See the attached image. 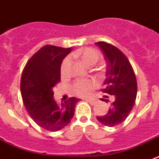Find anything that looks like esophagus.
<instances>
[{
    "mask_svg": "<svg viewBox=\"0 0 159 159\" xmlns=\"http://www.w3.org/2000/svg\"><path fill=\"white\" fill-rule=\"evenodd\" d=\"M85 101L88 102L90 104H91V105H94V104L96 103V102H97L95 99H85Z\"/></svg>",
    "mask_w": 159,
    "mask_h": 159,
    "instance_id": "esophagus-1",
    "label": "esophagus"
}]
</instances>
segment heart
I'll list each match as a JSON object with an SVG mask.
<instances>
[{
    "mask_svg": "<svg viewBox=\"0 0 159 159\" xmlns=\"http://www.w3.org/2000/svg\"><path fill=\"white\" fill-rule=\"evenodd\" d=\"M75 55L81 59L84 64L87 66L93 65L98 62L100 58V55L97 51L92 48H84L79 50L76 52ZM68 59L66 58L62 62L61 69L64 71ZM97 85L96 81L93 80H82L79 79L75 80L70 85V91L74 95L79 97H85L90 96Z\"/></svg>",
    "mask_w": 159,
    "mask_h": 159,
    "instance_id": "obj_1",
    "label": "heart"
}]
</instances>
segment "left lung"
<instances>
[{"label": "left lung", "mask_w": 159, "mask_h": 159, "mask_svg": "<svg viewBox=\"0 0 159 159\" xmlns=\"http://www.w3.org/2000/svg\"><path fill=\"white\" fill-rule=\"evenodd\" d=\"M96 44L102 49L107 63L105 88L101 90L107 96L101 100L109 102L107 95L115 97L107 114L97 116V119L104 125L113 127L124 122L131 112L137 94V82L129 59L119 48L104 41Z\"/></svg>", "instance_id": "left-lung-1"}]
</instances>
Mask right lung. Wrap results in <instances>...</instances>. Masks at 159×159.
Returning <instances> with one entry per match:
<instances>
[{"mask_svg": "<svg viewBox=\"0 0 159 159\" xmlns=\"http://www.w3.org/2000/svg\"><path fill=\"white\" fill-rule=\"evenodd\" d=\"M72 51L46 45L28 60L22 72L20 90L24 107L34 122L48 131H57L70 123L79 99L70 97L60 105L52 88L61 81L62 59Z\"/></svg>", "mask_w": 159, "mask_h": 159, "instance_id": "right-lung-1", "label": "right lung"}]
</instances>
